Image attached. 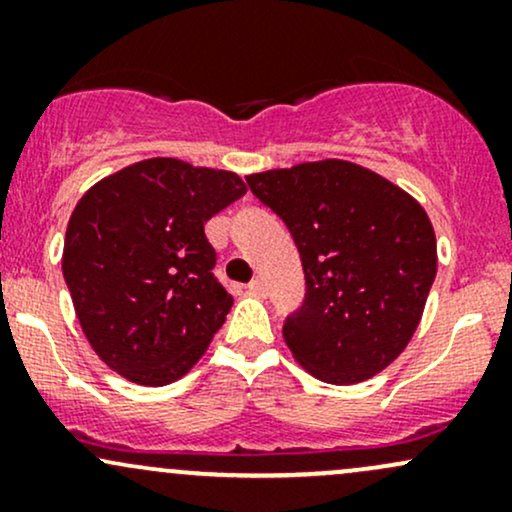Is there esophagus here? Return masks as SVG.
Returning <instances> with one entry per match:
<instances>
[{
    "mask_svg": "<svg viewBox=\"0 0 512 512\" xmlns=\"http://www.w3.org/2000/svg\"><path fill=\"white\" fill-rule=\"evenodd\" d=\"M248 291H250V293H255V296L264 298V296H267V284H264L262 279H252L250 284H248Z\"/></svg>",
    "mask_w": 512,
    "mask_h": 512,
    "instance_id": "1",
    "label": "esophagus"
}]
</instances>
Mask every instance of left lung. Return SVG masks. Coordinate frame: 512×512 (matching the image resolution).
<instances>
[{"label": "left lung", "mask_w": 512, "mask_h": 512, "mask_svg": "<svg viewBox=\"0 0 512 512\" xmlns=\"http://www.w3.org/2000/svg\"><path fill=\"white\" fill-rule=\"evenodd\" d=\"M289 228L305 274L284 339L317 380L354 385L390 366L419 327L436 279V233L424 207L356 163H298L248 175Z\"/></svg>", "instance_id": "8db88e82"}]
</instances>
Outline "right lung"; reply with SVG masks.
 Here are the masks:
<instances>
[{
	"label": "right lung",
	"instance_id": "add662e5",
	"mask_svg": "<svg viewBox=\"0 0 512 512\" xmlns=\"http://www.w3.org/2000/svg\"><path fill=\"white\" fill-rule=\"evenodd\" d=\"M248 192L236 173L149 158L79 199L62 274L88 344L137 385H168L207 351L233 296L204 223Z\"/></svg>",
	"mask_w": 512,
	"mask_h": 512
}]
</instances>
